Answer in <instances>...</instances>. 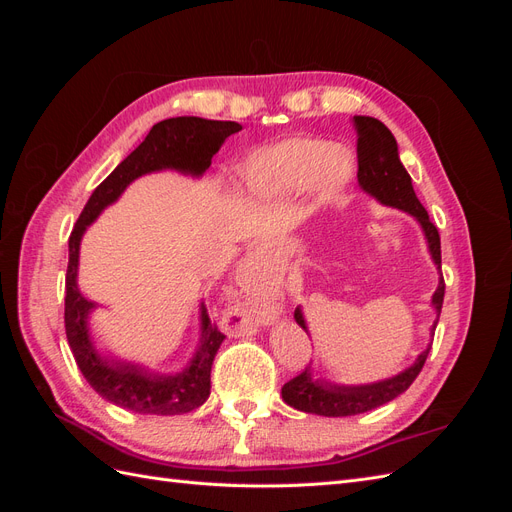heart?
I'll return each instance as SVG.
<instances>
[{
    "label": "heart",
    "mask_w": 512,
    "mask_h": 512,
    "mask_svg": "<svg viewBox=\"0 0 512 512\" xmlns=\"http://www.w3.org/2000/svg\"><path fill=\"white\" fill-rule=\"evenodd\" d=\"M344 151L333 149L320 138H286L260 149L247 158L239 170L243 192L258 198L299 194L307 188L333 192L348 177Z\"/></svg>",
    "instance_id": "b5f03b06"
}]
</instances>
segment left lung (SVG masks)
Wrapping results in <instances>:
<instances>
[{
	"label": "left lung",
	"mask_w": 512,
	"mask_h": 512,
	"mask_svg": "<svg viewBox=\"0 0 512 512\" xmlns=\"http://www.w3.org/2000/svg\"><path fill=\"white\" fill-rule=\"evenodd\" d=\"M354 126L359 132V143H356V153H359V188L376 198L380 205L393 207L404 211L418 222L423 228V235L427 239V250L431 254L433 265H436L440 280L438 288L431 297V307L436 309V320H433V331L438 327V318L442 312L444 301V280H442V254H440V235L438 228L431 224L425 207L418 203V198L412 188V179L408 170L399 160L397 141L391 130L384 126L376 117L354 115ZM294 320L299 327L309 335L305 316L301 307L294 309ZM431 344L416 356V361L399 371L397 376L384 378L369 384H335L327 378H318L314 374L312 365L305 367V371L297 378H292L282 386V399L288 406L297 408L301 412L318 414V416H352L374 410L378 406L389 404L395 397L404 393L408 386L421 374L425 365Z\"/></svg>",
	"instance_id": "8db88e82"
}]
</instances>
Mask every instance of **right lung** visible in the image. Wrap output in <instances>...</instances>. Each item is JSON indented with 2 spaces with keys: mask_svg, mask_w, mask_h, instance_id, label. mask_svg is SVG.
Wrapping results in <instances>:
<instances>
[{
  "mask_svg": "<svg viewBox=\"0 0 512 512\" xmlns=\"http://www.w3.org/2000/svg\"><path fill=\"white\" fill-rule=\"evenodd\" d=\"M241 130L237 121H211L203 117H173L156 123L130 156L108 175L94 194L70 235L66 273V337L81 374L108 404L138 414H185L203 406L211 391V365L224 333L211 322L205 303H200V337L190 363L177 374H158L145 365L102 354L89 333V316L98 303L89 301L79 288V254L85 230L98 215L117 203L128 185L138 177L160 170H177L181 175L203 177L211 158L226 138Z\"/></svg>",
  "mask_w": 512,
  "mask_h": 512,
  "instance_id": "obj_1",
  "label": "right lung"
}]
</instances>
